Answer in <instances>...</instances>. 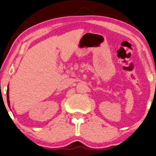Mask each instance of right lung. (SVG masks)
<instances>
[{
    "mask_svg": "<svg viewBox=\"0 0 156 156\" xmlns=\"http://www.w3.org/2000/svg\"><path fill=\"white\" fill-rule=\"evenodd\" d=\"M9 88L8 87L7 88V102H8V105L10 107V101H9Z\"/></svg>",
    "mask_w": 156,
    "mask_h": 156,
    "instance_id": "add662e5",
    "label": "right lung"
}]
</instances>
